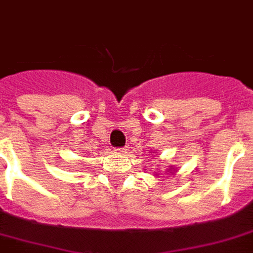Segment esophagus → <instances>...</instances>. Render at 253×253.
<instances>
[{"instance_id": "1", "label": "esophagus", "mask_w": 253, "mask_h": 253, "mask_svg": "<svg viewBox=\"0 0 253 253\" xmlns=\"http://www.w3.org/2000/svg\"><path fill=\"white\" fill-rule=\"evenodd\" d=\"M126 150H127L126 148H119V149H116L115 152L116 153H126Z\"/></svg>"}]
</instances>
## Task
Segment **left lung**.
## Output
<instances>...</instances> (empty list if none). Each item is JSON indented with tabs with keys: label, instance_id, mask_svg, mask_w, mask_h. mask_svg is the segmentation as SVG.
<instances>
[{
	"label": "left lung",
	"instance_id": "8db88e82",
	"mask_svg": "<svg viewBox=\"0 0 253 253\" xmlns=\"http://www.w3.org/2000/svg\"><path fill=\"white\" fill-rule=\"evenodd\" d=\"M168 172H169V170H168ZM170 173H172V172H170Z\"/></svg>",
	"mask_w": 253,
	"mask_h": 253
}]
</instances>
